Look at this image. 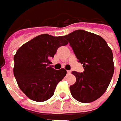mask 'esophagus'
I'll use <instances>...</instances> for the list:
<instances>
[{
	"label": "esophagus",
	"mask_w": 121,
	"mask_h": 121,
	"mask_svg": "<svg viewBox=\"0 0 121 121\" xmlns=\"http://www.w3.org/2000/svg\"><path fill=\"white\" fill-rule=\"evenodd\" d=\"M67 74H71V71H67Z\"/></svg>",
	"instance_id": "obj_1"
}]
</instances>
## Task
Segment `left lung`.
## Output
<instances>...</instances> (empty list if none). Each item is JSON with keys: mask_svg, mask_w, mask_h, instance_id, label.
I'll use <instances>...</instances> for the list:
<instances>
[{"mask_svg": "<svg viewBox=\"0 0 121 121\" xmlns=\"http://www.w3.org/2000/svg\"><path fill=\"white\" fill-rule=\"evenodd\" d=\"M64 38L84 69L83 73L72 71L76 81L70 86L71 94L80 102H94L103 95L113 75L112 50L101 36L85 30L74 31Z\"/></svg>", "mask_w": 121, "mask_h": 121, "instance_id": "8db88e82", "label": "left lung"}]
</instances>
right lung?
Masks as SVG:
<instances>
[{"instance_id":"add662e5","label":"right lung","mask_w":121,"mask_h":121,"mask_svg":"<svg viewBox=\"0 0 121 121\" xmlns=\"http://www.w3.org/2000/svg\"><path fill=\"white\" fill-rule=\"evenodd\" d=\"M67 44L63 36L42 34L17 50L14 56L13 73L19 88L30 99L44 102L54 95L67 71L55 70L50 65V59L60 46Z\"/></svg>"}]
</instances>
